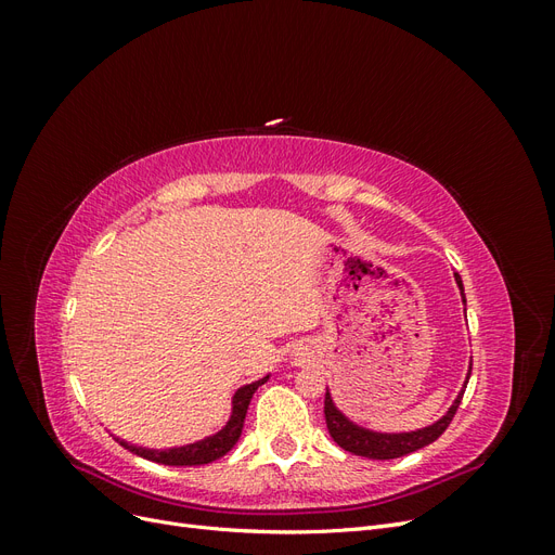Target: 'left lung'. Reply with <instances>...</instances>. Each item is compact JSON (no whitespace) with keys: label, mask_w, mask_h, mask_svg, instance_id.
Segmentation results:
<instances>
[{"label":"left lung","mask_w":555,"mask_h":555,"mask_svg":"<svg viewBox=\"0 0 555 555\" xmlns=\"http://www.w3.org/2000/svg\"><path fill=\"white\" fill-rule=\"evenodd\" d=\"M456 275V282L461 287L463 294V282L461 275ZM463 304H465V294H463ZM469 373H473V367H469ZM467 373V379H469ZM465 379V386H467ZM465 386L463 391L459 393V398L453 400V405L449 408V412L440 418L438 424H433L428 428L422 430H414V433H393V435H386V433H373V430H365L357 424H351L347 416H343V412L333 405L331 393L326 391L324 398V416H326V428L331 433L333 442L343 447L345 451L354 453V456H363V459H375V461H389V459H400V456H408V453L416 451V449H424L430 442H435L440 438V435L449 428L453 414H456L459 405H461V398L465 393Z\"/></svg>","instance_id":"8db88e82"}]
</instances>
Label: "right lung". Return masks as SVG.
<instances>
[{"label": "right lung", "mask_w": 555, "mask_h": 555, "mask_svg": "<svg viewBox=\"0 0 555 555\" xmlns=\"http://www.w3.org/2000/svg\"><path fill=\"white\" fill-rule=\"evenodd\" d=\"M268 377L241 386V389L236 391V396H233V412H231L229 424L220 433L210 435V438H206V440L188 444V447L164 449V451L131 447V444H127L122 440H120V444L127 447L129 451L137 453V456L147 459V461H155V463H162V465H206V463H212L217 459H222L224 453H229L233 449V444L238 442L241 433H243V424H245V414H247V408H249V400H251V396H255V391L259 389V386Z\"/></svg>", "instance_id": "obj_1"}]
</instances>
